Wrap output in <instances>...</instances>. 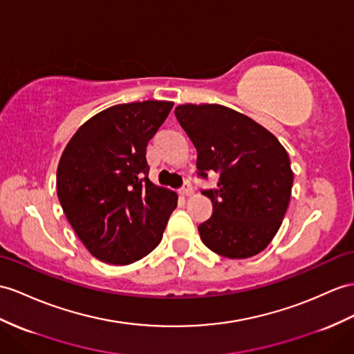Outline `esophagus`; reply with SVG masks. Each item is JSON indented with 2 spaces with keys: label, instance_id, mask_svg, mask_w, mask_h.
Instances as JSON below:
<instances>
[{
  "label": "esophagus",
  "instance_id": "34e87169",
  "mask_svg": "<svg viewBox=\"0 0 354 354\" xmlns=\"http://www.w3.org/2000/svg\"><path fill=\"white\" fill-rule=\"evenodd\" d=\"M180 194L182 195H185V196H189V195H192L194 194V187H192V185L189 183V182H186L185 185H183V187L180 189Z\"/></svg>",
  "mask_w": 354,
  "mask_h": 354
}]
</instances>
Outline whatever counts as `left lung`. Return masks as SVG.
Masks as SVG:
<instances>
[{"instance_id": "1", "label": "left lung", "mask_w": 354, "mask_h": 354, "mask_svg": "<svg viewBox=\"0 0 354 354\" xmlns=\"http://www.w3.org/2000/svg\"><path fill=\"white\" fill-rule=\"evenodd\" d=\"M174 114L196 149L198 176L219 172L218 189L203 191L213 204L210 219L198 227L203 243L232 260L260 254L288 209L287 150L252 118L216 103H186Z\"/></svg>"}]
</instances>
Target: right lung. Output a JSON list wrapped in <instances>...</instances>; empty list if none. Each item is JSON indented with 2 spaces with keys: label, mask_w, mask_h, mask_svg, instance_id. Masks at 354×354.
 I'll use <instances>...</instances> for the list:
<instances>
[{
  "label": "right lung",
  "mask_w": 354,
  "mask_h": 354,
  "mask_svg": "<svg viewBox=\"0 0 354 354\" xmlns=\"http://www.w3.org/2000/svg\"><path fill=\"white\" fill-rule=\"evenodd\" d=\"M174 102L122 103L87 120L68 141L57 169L67 221L93 257L126 266L156 248L177 194L149 178L147 144Z\"/></svg>",
  "instance_id": "obj_1"
}]
</instances>
